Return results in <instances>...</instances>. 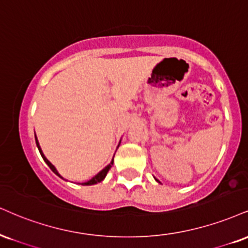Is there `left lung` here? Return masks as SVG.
<instances>
[{"instance_id":"8db88e82","label":"left lung","mask_w":248,"mask_h":248,"mask_svg":"<svg viewBox=\"0 0 248 248\" xmlns=\"http://www.w3.org/2000/svg\"><path fill=\"white\" fill-rule=\"evenodd\" d=\"M156 181H158V180H157V179H156Z\"/></svg>"}]
</instances>
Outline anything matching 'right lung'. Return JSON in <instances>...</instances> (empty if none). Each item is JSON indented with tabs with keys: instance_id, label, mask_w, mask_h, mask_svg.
<instances>
[{
	"instance_id": "1",
	"label": "right lung",
	"mask_w": 248,
	"mask_h": 248,
	"mask_svg": "<svg viewBox=\"0 0 248 248\" xmlns=\"http://www.w3.org/2000/svg\"><path fill=\"white\" fill-rule=\"evenodd\" d=\"M34 137H35V143H37V147H38V149H39V153H40V155H41V157H43V159L45 160V163H46V164H47V165H48V166H49V169H50V170H52V171H53V172H54L56 175H59V177H60V178H62V177H61V175H60V174H59L58 170H56V169H55V166H54V165H53V164H52V163H50V162H49V160H48V159H47V158H46V157H45V155L43 154V150H41L40 145H39V142H38V139H37V136H35V133H34ZM112 165H113V159H112V162H111V163H109V164H108V165H107L105 169H103V170H101V171H100L99 173H98V174H95L93 178H92V179H90V180H89V181H86V183H83V184H82V185H83V186H91V185L98 184V183H100V181H103V180H104V179H105V177H106L107 172H108V171H109V169H111V168H112ZM62 179H63V178H62Z\"/></svg>"
}]
</instances>
